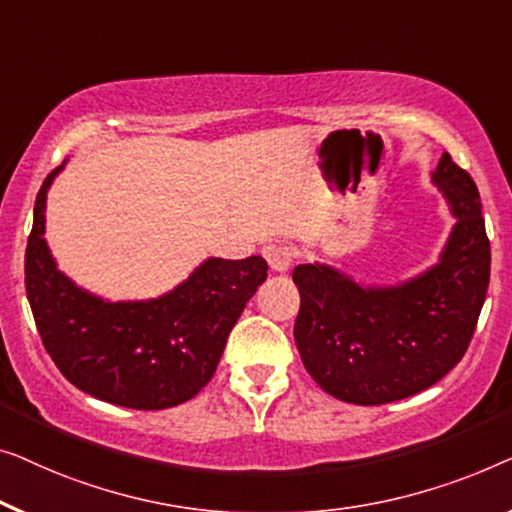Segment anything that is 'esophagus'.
I'll use <instances>...</instances> for the list:
<instances>
[{
  "instance_id": "obj_1",
  "label": "esophagus",
  "mask_w": 512,
  "mask_h": 512,
  "mask_svg": "<svg viewBox=\"0 0 512 512\" xmlns=\"http://www.w3.org/2000/svg\"><path fill=\"white\" fill-rule=\"evenodd\" d=\"M264 257L266 262H269L271 271L285 273L292 266L294 250L290 246H283V243H271V246L264 248Z\"/></svg>"
}]
</instances>
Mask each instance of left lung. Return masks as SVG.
<instances>
[{
	"label": "left lung",
	"mask_w": 512,
	"mask_h": 512,
	"mask_svg": "<svg viewBox=\"0 0 512 512\" xmlns=\"http://www.w3.org/2000/svg\"><path fill=\"white\" fill-rule=\"evenodd\" d=\"M455 225L436 264L394 285L362 283L331 264L294 266L301 362L331 397L380 406L427 390L469 348L489 285L478 187L448 153L431 171Z\"/></svg>",
	"instance_id": "8db88e82"
}]
</instances>
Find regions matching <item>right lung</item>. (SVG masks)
Returning <instances> with one entry per match:
<instances>
[{
	"label": "right lung",
	"instance_id": "right-lung-1",
	"mask_svg": "<svg viewBox=\"0 0 512 512\" xmlns=\"http://www.w3.org/2000/svg\"><path fill=\"white\" fill-rule=\"evenodd\" d=\"M64 164L41 185L25 250L27 299L48 355L71 385L115 406L162 410L192 399L269 266L259 255L208 257L160 297H99L60 271L43 239L48 190Z\"/></svg>",
	"mask_w": 512,
	"mask_h": 512
}]
</instances>
